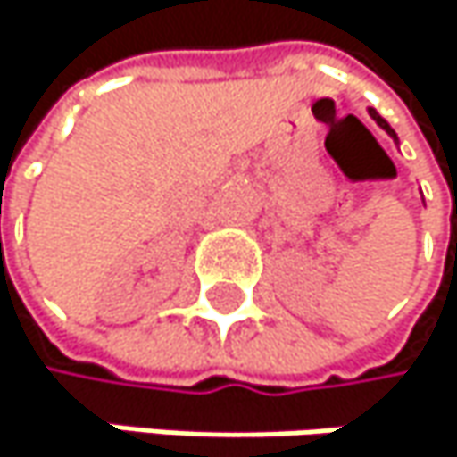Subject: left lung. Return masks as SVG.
<instances>
[{
    "label": "left lung",
    "instance_id": "obj_1",
    "mask_svg": "<svg viewBox=\"0 0 457 457\" xmlns=\"http://www.w3.org/2000/svg\"><path fill=\"white\" fill-rule=\"evenodd\" d=\"M369 116H371V119H374V121H377V124H379V127H382V129H385V132H387V135L393 137V140H398V135L393 132V127H390V124H387V121H385V119H382V116H379V113L374 111V108H369Z\"/></svg>",
    "mask_w": 457,
    "mask_h": 457
}]
</instances>
